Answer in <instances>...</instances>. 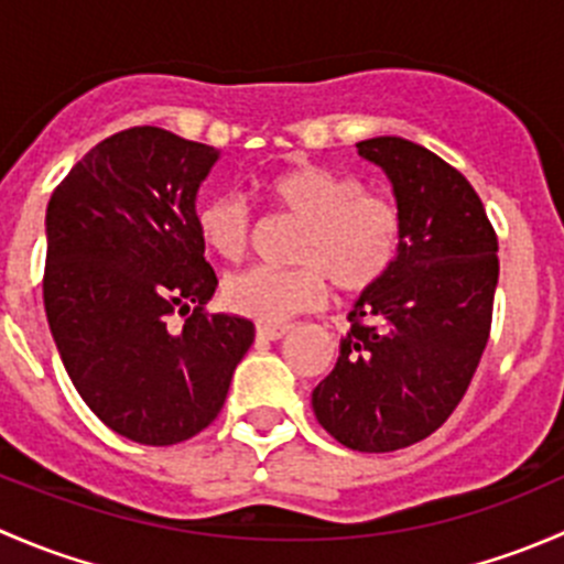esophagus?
Returning <instances> with one entry per match:
<instances>
[{"label": "esophagus", "instance_id": "esophagus-1", "mask_svg": "<svg viewBox=\"0 0 564 564\" xmlns=\"http://www.w3.org/2000/svg\"><path fill=\"white\" fill-rule=\"evenodd\" d=\"M286 333L289 327H283V324H259V327H256V338L259 340H278Z\"/></svg>", "mask_w": 564, "mask_h": 564}]
</instances>
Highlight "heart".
Returning a JSON list of instances; mask_svg holds the SVG:
<instances>
[{"mask_svg":"<svg viewBox=\"0 0 564 564\" xmlns=\"http://www.w3.org/2000/svg\"><path fill=\"white\" fill-rule=\"evenodd\" d=\"M264 193L289 218L300 220L292 261L300 267H253L226 278L224 303L259 324H283L289 316L322 305L328 278L338 292L362 294L382 283L403 246V218L395 202L366 193L360 180L303 163L272 174ZM202 242L226 261H240L248 248V207L231 193L198 204Z\"/></svg>","mask_w":564,"mask_h":564,"instance_id":"1","label":"heart"}]
</instances>
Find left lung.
I'll return each mask as SVG.
<instances>
[{"label":"left lung","mask_w":564,"mask_h":564,"mask_svg":"<svg viewBox=\"0 0 564 564\" xmlns=\"http://www.w3.org/2000/svg\"><path fill=\"white\" fill-rule=\"evenodd\" d=\"M357 152L388 174L403 246L346 316L338 362L311 403L340 445L390 453L434 434L469 388L491 329L499 246L475 187L440 155L401 135Z\"/></svg>","instance_id":"obj_1"}]
</instances>
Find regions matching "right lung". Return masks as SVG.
<instances>
[{
    "mask_svg": "<svg viewBox=\"0 0 564 564\" xmlns=\"http://www.w3.org/2000/svg\"><path fill=\"white\" fill-rule=\"evenodd\" d=\"M220 152L163 128L100 141L45 209L43 303L78 395L119 436L166 447L218 417L253 322L204 314L218 278L196 196ZM187 315L182 330L167 316Z\"/></svg>",
    "mask_w": 564,
    "mask_h": 564,
    "instance_id": "right-lung-1",
    "label": "right lung"
}]
</instances>
